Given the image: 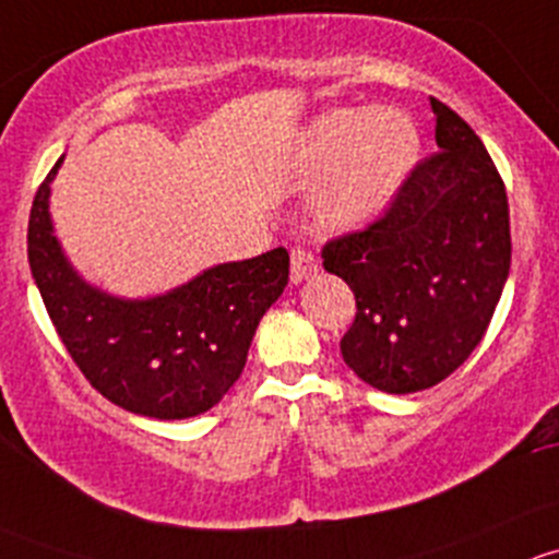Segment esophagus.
<instances>
[{
	"mask_svg": "<svg viewBox=\"0 0 559 559\" xmlns=\"http://www.w3.org/2000/svg\"><path fill=\"white\" fill-rule=\"evenodd\" d=\"M318 274V258L314 252L304 250V247H293L290 250V280L304 282Z\"/></svg>",
	"mask_w": 559,
	"mask_h": 559,
	"instance_id": "obj_1",
	"label": "esophagus"
}]
</instances>
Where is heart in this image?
<instances>
[{
    "label": "heart",
    "instance_id": "obj_1",
    "mask_svg": "<svg viewBox=\"0 0 559 559\" xmlns=\"http://www.w3.org/2000/svg\"><path fill=\"white\" fill-rule=\"evenodd\" d=\"M298 158L322 169L312 191L325 228H358L390 204L419 158V131L393 107L331 109L301 136Z\"/></svg>",
    "mask_w": 559,
    "mask_h": 559
}]
</instances>
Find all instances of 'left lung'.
<instances>
[{"mask_svg":"<svg viewBox=\"0 0 559 559\" xmlns=\"http://www.w3.org/2000/svg\"><path fill=\"white\" fill-rule=\"evenodd\" d=\"M439 153L419 160L379 221L322 247L355 293L342 358L406 395L447 379L490 325L511 266L509 199L479 136L430 96Z\"/></svg>","mask_w":559,"mask_h":559,"instance_id":"8db88e82","label":"left lung"}]
</instances>
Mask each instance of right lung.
Segmentation results:
<instances>
[{"label": "right lung", "instance_id": "1", "mask_svg": "<svg viewBox=\"0 0 559 559\" xmlns=\"http://www.w3.org/2000/svg\"><path fill=\"white\" fill-rule=\"evenodd\" d=\"M34 195L28 266L45 309L83 377L126 412L186 419L228 393L247 364L255 328L290 274L285 247L201 272L155 298H118L88 285L53 234L50 182Z\"/></svg>", "mask_w": 559, "mask_h": 559}]
</instances>
